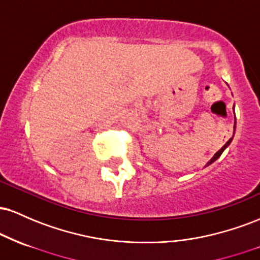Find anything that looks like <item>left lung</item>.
Masks as SVG:
<instances>
[{
    "mask_svg": "<svg viewBox=\"0 0 260 260\" xmlns=\"http://www.w3.org/2000/svg\"><path fill=\"white\" fill-rule=\"evenodd\" d=\"M234 112H235V109H234ZM235 120H236V118H235ZM235 128H236V121H235V126H234V136H235ZM234 136H232V137H231V138H230V139L228 140V143H226V144H225V145H223V147H222L221 149H220V150H219V151H216V153H215V155H214V156H213V157H211V159L208 161V164H207V165H205V166H209V165H211V164H213V162H214V161H216L217 159H219V157H220V155H221V154L223 153V150H225V149H226V148H228L230 144H231L232 139H234Z\"/></svg>",
    "mask_w": 260,
    "mask_h": 260,
    "instance_id": "left-lung-1",
    "label": "left lung"
}]
</instances>
